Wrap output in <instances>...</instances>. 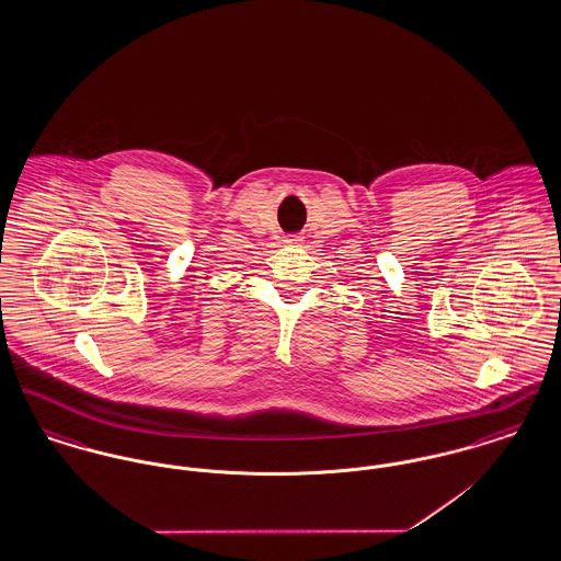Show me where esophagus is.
<instances>
[{
    "mask_svg": "<svg viewBox=\"0 0 561 561\" xmlns=\"http://www.w3.org/2000/svg\"><path fill=\"white\" fill-rule=\"evenodd\" d=\"M286 243H288V245H300V243H302V238H298V236H293V238H286Z\"/></svg>",
    "mask_w": 561,
    "mask_h": 561,
    "instance_id": "obj_1",
    "label": "esophagus"
}]
</instances>
